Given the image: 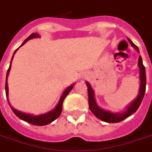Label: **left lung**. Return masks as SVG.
I'll return each instance as SVG.
<instances>
[{"mask_svg":"<svg viewBox=\"0 0 152 152\" xmlns=\"http://www.w3.org/2000/svg\"><path fill=\"white\" fill-rule=\"evenodd\" d=\"M128 40L129 42V43L131 44V46L137 52L140 53L138 47L129 39H128ZM138 67H139L140 69V81L138 95H137V98L131 103L129 104L126 109L122 112L114 113V112L104 110V109L101 108L100 106H99V105L96 102V100H95V91L93 90V88H91L90 83H88V81H86V85L88 87L89 108L96 118L103 121H106V122L117 123L125 120V118L129 117L131 114H132L137 110V109L139 108L140 105L143 100V98H144V94H145V89H146V72H145V68L143 64V61H142V57H140V55L139 56V59H138Z\"/></svg>","mask_w":152,"mask_h":152,"instance_id":"8db88e82","label":"left lung"}]
</instances>
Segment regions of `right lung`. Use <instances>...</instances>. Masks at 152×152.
<instances>
[{
	"label": "right lung",
	"mask_w": 152,
	"mask_h": 152,
	"mask_svg": "<svg viewBox=\"0 0 152 152\" xmlns=\"http://www.w3.org/2000/svg\"><path fill=\"white\" fill-rule=\"evenodd\" d=\"M35 38H41V36L38 34H31L30 35L28 38L25 39L24 42H23L22 45L20 46L21 47L22 46H23L26 42H27L28 40L32 39H35ZM19 47V48H20ZM18 48V49H19ZM18 49H16L13 53V56L12 57V60H11L10 62V65H9V68H8V71H7V75H6V80H5V92H6V97H7V100H8V102L9 104V106H10L11 109H12V110L13 111V113H15V115L17 116L18 118H20V119H22L24 121H27V122L30 123V124H31V125H40V126H42V125H48L50 123L53 122V121L56 120L60 115H61V113L62 111V105H63V102H64V99L66 97L67 95H69V93L71 91V90L73 88V86L75 85V83H72V85H70L69 87L65 89L64 91V92L62 93L61 96L60 98V100L58 102V103L57 104V106H55L54 109H53L52 110L49 111L47 113H43V114H39V115H34V114H32V113H23V112H21L20 110H15L12 106V105L9 102V100H8V75H9V72H10L11 69V66H12V61L13 57H14V55L16 53V51L18 50Z\"/></svg>",
	"instance_id": "1"
}]
</instances>
